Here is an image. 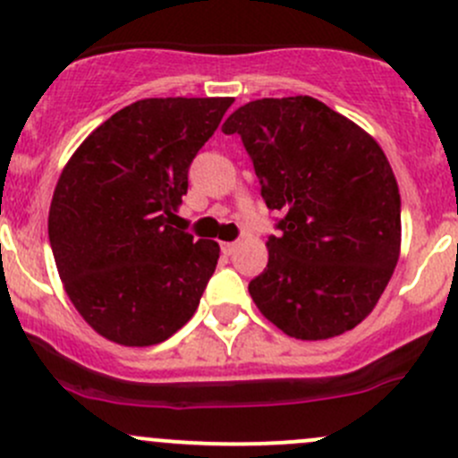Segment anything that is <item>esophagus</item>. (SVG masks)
<instances>
[{
  "label": "esophagus",
  "mask_w": 458,
  "mask_h": 458,
  "mask_svg": "<svg viewBox=\"0 0 458 458\" xmlns=\"http://www.w3.org/2000/svg\"><path fill=\"white\" fill-rule=\"evenodd\" d=\"M221 250H224V255H233V252L237 250V242H225V243H221Z\"/></svg>",
  "instance_id": "1"
}]
</instances>
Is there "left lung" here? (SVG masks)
Instances as JSON below:
<instances>
[{"label":"left lung","mask_w":458,"mask_h":458,"mask_svg":"<svg viewBox=\"0 0 458 458\" xmlns=\"http://www.w3.org/2000/svg\"><path fill=\"white\" fill-rule=\"evenodd\" d=\"M221 131L242 137L263 201L284 212L266 270L248 285L252 301L294 339L352 330L401 250V195L381 146L308 95L250 101Z\"/></svg>","instance_id":"obj_1"}]
</instances>
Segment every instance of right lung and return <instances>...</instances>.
Segmentation results:
<instances>
[{
  "label": "right lung",
  "mask_w": 458,
  "mask_h": 458,
  "mask_svg": "<svg viewBox=\"0 0 458 458\" xmlns=\"http://www.w3.org/2000/svg\"><path fill=\"white\" fill-rule=\"evenodd\" d=\"M233 101H135L92 131L64 168L48 212L50 248L72 306L106 339L155 345L195 315L219 243L170 221L192 159Z\"/></svg>",
  "instance_id": "add662e5"
}]
</instances>
